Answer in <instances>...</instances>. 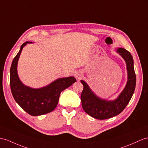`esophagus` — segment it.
I'll return each mask as SVG.
<instances>
[{"label": "esophagus", "instance_id": "obj_1", "mask_svg": "<svg viewBox=\"0 0 148 148\" xmlns=\"http://www.w3.org/2000/svg\"><path fill=\"white\" fill-rule=\"evenodd\" d=\"M82 75H83L82 71H77L76 73H75V76L77 79H80V78H82Z\"/></svg>", "mask_w": 148, "mask_h": 148}]
</instances>
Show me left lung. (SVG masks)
Instances as JSON below:
<instances>
[{
    "mask_svg": "<svg viewBox=\"0 0 148 148\" xmlns=\"http://www.w3.org/2000/svg\"><path fill=\"white\" fill-rule=\"evenodd\" d=\"M116 52L125 62L127 81L123 90L116 99L109 100L100 98L92 90L84 80H80L84 85V89L81 94L83 109L89 116L97 119H107L121 113L130 101L134 92L136 77L133 58L131 53L124 48H117Z\"/></svg>",
    "mask_w": 148,
    "mask_h": 148,
    "instance_id": "8db88e82",
    "label": "left lung"
}]
</instances>
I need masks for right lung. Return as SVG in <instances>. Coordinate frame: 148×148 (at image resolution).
<instances>
[{"mask_svg": "<svg viewBox=\"0 0 148 148\" xmlns=\"http://www.w3.org/2000/svg\"><path fill=\"white\" fill-rule=\"evenodd\" d=\"M32 42L21 45L14 58L10 70V85L14 100L22 109L32 116L51 112L56 107L61 92L69 87L77 80L73 77L58 78L51 84L39 88L25 85L17 73V64L24 47Z\"/></svg>", "mask_w": 148, "mask_h": 148, "instance_id": "1", "label": "right lung"}]
</instances>
